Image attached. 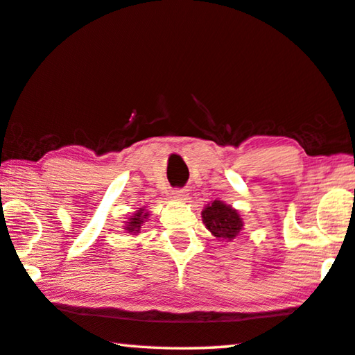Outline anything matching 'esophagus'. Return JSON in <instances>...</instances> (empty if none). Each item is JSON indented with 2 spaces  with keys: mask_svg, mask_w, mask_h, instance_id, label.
I'll use <instances>...</instances> for the list:
<instances>
[{
  "mask_svg": "<svg viewBox=\"0 0 355 355\" xmlns=\"http://www.w3.org/2000/svg\"><path fill=\"white\" fill-rule=\"evenodd\" d=\"M173 198L177 199H182V200H187L188 199V189L187 188H175L172 191Z\"/></svg>",
  "mask_w": 355,
  "mask_h": 355,
  "instance_id": "34e87169",
  "label": "esophagus"
}]
</instances>
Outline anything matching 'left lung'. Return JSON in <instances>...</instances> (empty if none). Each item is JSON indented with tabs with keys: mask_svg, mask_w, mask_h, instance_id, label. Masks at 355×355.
<instances>
[{
	"mask_svg": "<svg viewBox=\"0 0 355 355\" xmlns=\"http://www.w3.org/2000/svg\"><path fill=\"white\" fill-rule=\"evenodd\" d=\"M202 221L207 229L215 235L218 241H229L235 239L243 227V221L237 210L230 205L223 204L221 200L211 202V205L202 211Z\"/></svg>",
	"mask_w": 355,
	"mask_h": 355,
	"instance_id": "left-lung-1",
	"label": "left lung"
}]
</instances>
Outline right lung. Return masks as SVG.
Returning a JSON list of instances; mask_svg holds the SVG:
<instances>
[{"label": "right lung", "mask_w": 355, "mask_h": 355, "mask_svg": "<svg viewBox=\"0 0 355 355\" xmlns=\"http://www.w3.org/2000/svg\"><path fill=\"white\" fill-rule=\"evenodd\" d=\"M147 218H148V213H147V211L139 210V211L136 213V215H134V218L129 219V223L126 224V230H128V232L137 234L140 226H142V224H144V219H147Z\"/></svg>", "instance_id": "obj_1"}]
</instances>
